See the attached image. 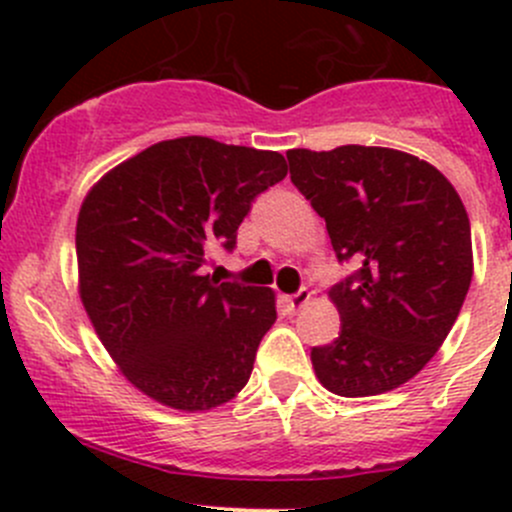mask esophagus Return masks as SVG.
Returning <instances> with one entry per match:
<instances>
[{"mask_svg":"<svg viewBox=\"0 0 512 512\" xmlns=\"http://www.w3.org/2000/svg\"><path fill=\"white\" fill-rule=\"evenodd\" d=\"M309 299H312V292H309L307 287H302V289H299V292L287 294L285 302H287V307L294 312V309H302L304 304H309Z\"/></svg>","mask_w":512,"mask_h":512,"instance_id":"esophagus-1","label":"esophagus"}]
</instances>
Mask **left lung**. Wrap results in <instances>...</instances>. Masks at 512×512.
<instances>
[{
  "instance_id": "obj_1",
  "label": "left lung",
  "mask_w": 512,
  "mask_h": 512,
  "mask_svg": "<svg viewBox=\"0 0 512 512\" xmlns=\"http://www.w3.org/2000/svg\"><path fill=\"white\" fill-rule=\"evenodd\" d=\"M287 160L339 262L359 265L329 289L342 332L312 349L314 374L347 399L399 389L438 352L471 287L466 208L441 170L394 148H292Z\"/></svg>"
}]
</instances>
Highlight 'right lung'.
<instances>
[{"mask_svg":"<svg viewBox=\"0 0 512 512\" xmlns=\"http://www.w3.org/2000/svg\"><path fill=\"white\" fill-rule=\"evenodd\" d=\"M285 175L277 151L185 136L118 163L81 203V302L118 371L158 404L208 411L250 379L275 292L200 267L235 247L252 200Z\"/></svg>","mask_w":512,"mask_h":512,"instance_id":"obj_1","label":"right lung"}]
</instances>
